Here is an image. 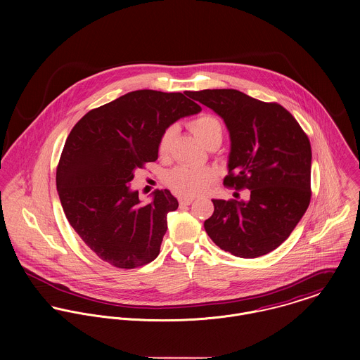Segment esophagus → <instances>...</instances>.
<instances>
[{
  "label": "esophagus",
  "instance_id": "1",
  "mask_svg": "<svg viewBox=\"0 0 360 360\" xmlns=\"http://www.w3.org/2000/svg\"><path fill=\"white\" fill-rule=\"evenodd\" d=\"M193 201H194V198H180L179 200V202H180L181 206L190 205V204H193Z\"/></svg>",
  "mask_w": 360,
  "mask_h": 360
}]
</instances>
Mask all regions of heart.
Instances as JSON below:
<instances>
[{
  "label": "heart",
  "instance_id": "heart-1",
  "mask_svg": "<svg viewBox=\"0 0 360 360\" xmlns=\"http://www.w3.org/2000/svg\"><path fill=\"white\" fill-rule=\"evenodd\" d=\"M190 127L193 133L204 143V146L214 136H221L220 122L210 115H202L194 119ZM174 133V126H170L162 131L158 141L159 154L163 155L169 150ZM214 179L216 170L210 166H177L166 174V183L170 190L181 197H195L204 193L214 181Z\"/></svg>",
  "mask_w": 360,
  "mask_h": 360
}]
</instances>
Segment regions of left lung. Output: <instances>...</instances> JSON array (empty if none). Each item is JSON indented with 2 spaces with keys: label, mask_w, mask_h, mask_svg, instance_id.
Segmentation results:
<instances>
[{
  "label": "left lung",
  "mask_w": 360,
  "mask_h": 360,
  "mask_svg": "<svg viewBox=\"0 0 360 360\" xmlns=\"http://www.w3.org/2000/svg\"><path fill=\"white\" fill-rule=\"evenodd\" d=\"M188 96L217 113L229 130V174L223 183L251 191L248 201L212 200L214 210L204 223L207 236L234 257L271 252L290 237L310 202L308 136L278 103L230 89Z\"/></svg>",
  "instance_id": "1"
}]
</instances>
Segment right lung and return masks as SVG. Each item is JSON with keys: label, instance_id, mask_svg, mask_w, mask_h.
<instances>
[{"label": "right lung", "instance_id": "1", "mask_svg": "<svg viewBox=\"0 0 360 360\" xmlns=\"http://www.w3.org/2000/svg\"><path fill=\"white\" fill-rule=\"evenodd\" d=\"M198 112L181 93L137 90L90 110L72 129L56 190L68 221L103 262L134 269L159 255L167 213L179 202L169 190H156L141 204L129 184L137 169L158 159L162 131Z\"/></svg>", "mask_w": 360, "mask_h": 360}]
</instances>
